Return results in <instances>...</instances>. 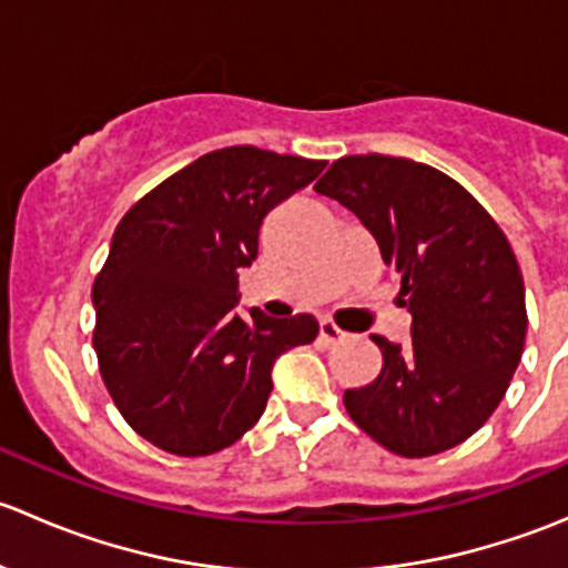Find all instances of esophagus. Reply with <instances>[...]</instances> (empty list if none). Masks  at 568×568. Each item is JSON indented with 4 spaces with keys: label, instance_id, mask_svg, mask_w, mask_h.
I'll return each mask as SVG.
<instances>
[{
    "label": "esophagus",
    "instance_id": "1",
    "mask_svg": "<svg viewBox=\"0 0 568 568\" xmlns=\"http://www.w3.org/2000/svg\"><path fill=\"white\" fill-rule=\"evenodd\" d=\"M318 337L324 343H341L343 337H346V332L341 329V326L335 324V321H329V318H321V324H318Z\"/></svg>",
    "mask_w": 568,
    "mask_h": 568
}]
</instances>
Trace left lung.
<instances>
[{
  "label": "left lung",
  "instance_id": "left-lung-1",
  "mask_svg": "<svg viewBox=\"0 0 568 568\" xmlns=\"http://www.w3.org/2000/svg\"><path fill=\"white\" fill-rule=\"evenodd\" d=\"M313 189L368 227L412 313L404 348L371 335L382 374L343 393L346 412L406 459L456 448L489 420L523 359L525 283L506 233L462 183L412 159L343 156Z\"/></svg>",
  "mask_w": 568,
  "mask_h": 568
}]
</instances>
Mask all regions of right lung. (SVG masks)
Wrapping results in <instances>:
<instances>
[{
    "mask_svg": "<svg viewBox=\"0 0 568 568\" xmlns=\"http://www.w3.org/2000/svg\"><path fill=\"white\" fill-rule=\"evenodd\" d=\"M326 162L233 145L178 170L114 227L93 283L101 379L156 448L209 456L257 423L280 354L313 343L311 313L236 311L239 268L257 257L263 216Z\"/></svg>",
    "mask_w": 568,
    "mask_h": 568,
    "instance_id": "right-lung-1",
    "label": "right lung"
}]
</instances>
